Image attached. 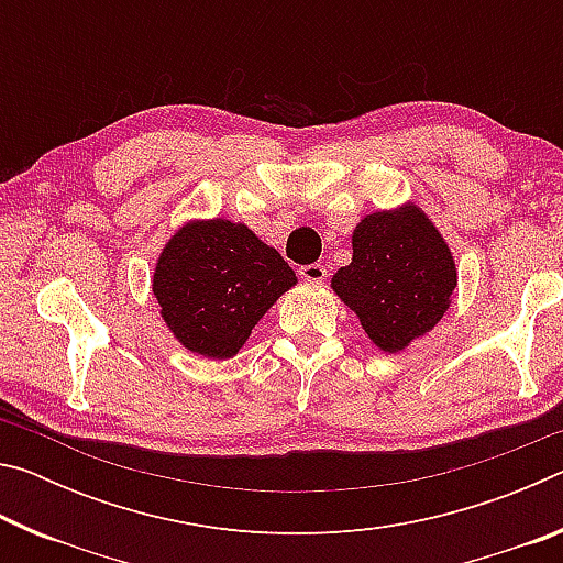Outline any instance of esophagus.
<instances>
[{"label": "esophagus", "mask_w": 563, "mask_h": 563, "mask_svg": "<svg viewBox=\"0 0 563 563\" xmlns=\"http://www.w3.org/2000/svg\"><path fill=\"white\" fill-rule=\"evenodd\" d=\"M300 275H302V280H308V283H322L328 278V268L320 263H310V265H302Z\"/></svg>", "instance_id": "1"}]
</instances>
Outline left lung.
<instances>
[{
    "instance_id": "left-lung-1",
    "label": "left lung",
    "mask_w": 563,
    "mask_h": 563,
    "mask_svg": "<svg viewBox=\"0 0 563 563\" xmlns=\"http://www.w3.org/2000/svg\"><path fill=\"white\" fill-rule=\"evenodd\" d=\"M350 241L352 261L330 288L375 347L405 352L450 310L460 280L452 247L415 201L362 216Z\"/></svg>"
}]
</instances>
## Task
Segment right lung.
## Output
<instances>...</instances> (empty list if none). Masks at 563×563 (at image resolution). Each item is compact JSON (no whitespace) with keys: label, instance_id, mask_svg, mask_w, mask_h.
<instances>
[{"label":"right lung","instance_id":"add662e5","mask_svg":"<svg viewBox=\"0 0 563 563\" xmlns=\"http://www.w3.org/2000/svg\"><path fill=\"white\" fill-rule=\"evenodd\" d=\"M298 278L273 245L231 218H190L161 247L151 290L180 347L231 360Z\"/></svg>","mask_w":563,"mask_h":563}]
</instances>
